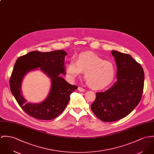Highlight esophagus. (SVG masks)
Here are the masks:
<instances>
[{"instance_id":"esophagus-1","label":"esophagus","mask_w":154,"mask_h":154,"mask_svg":"<svg viewBox=\"0 0 154 154\" xmlns=\"http://www.w3.org/2000/svg\"><path fill=\"white\" fill-rule=\"evenodd\" d=\"M78 91H79V92H84L85 91V89H84V88H82V87H78Z\"/></svg>"}]
</instances>
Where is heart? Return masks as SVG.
Wrapping results in <instances>:
<instances>
[{
	"mask_svg": "<svg viewBox=\"0 0 154 154\" xmlns=\"http://www.w3.org/2000/svg\"><path fill=\"white\" fill-rule=\"evenodd\" d=\"M81 72L88 85L94 90H102L111 85L115 76V68L111 62L105 60L92 53L84 52L72 60L66 67L67 76L74 80Z\"/></svg>",
	"mask_w": 154,
	"mask_h": 154,
	"instance_id": "b5f03b06",
	"label": "heart"
}]
</instances>
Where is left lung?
Segmentation results:
<instances>
[{
	"label": "left lung",
	"mask_w": 154,
	"mask_h": 154,
	"mask_svg": "<svg viewBox=\"0 0 154 154\" xmlns=\"http://www.w3.org/2000/svg\"><path fill=\"white\" fill-rule=\"evenodd\" d=\"M117 66V81L104 92H97L91 106L94 113L103 122L118 121L138 105L144 85V72L130 55L111 51Z\"/></svg>",
	"instance_id": "8db88e82"
}]
</instances>
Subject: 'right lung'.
Listing matches in <instances>:
<instances>
[{
    "label": "right lung",
    "instance_id": "1",
    "mask_svg": "<svg viewBox=\"0 0 154 154\" xmlns=\"http://www.w3.org/2000/svg\"><path fill=\"white\" fill-rule=\"evenodd\" d=\"M66 55L63 50L49 52L32 51L16 60L10 78V88L19 106L30 116L41 120L55 119L65 109L70 94L78 88L60 76V73L66 74L64 60ZM38 67L51 79V90L42 103H27L21 92V82L28 72Z\"/></svg>",
    "mask_w": 154,
    "mask_h": 154
}]
</instances>
